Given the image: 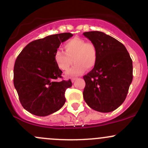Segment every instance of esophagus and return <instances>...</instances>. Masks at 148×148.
Masks as SVG:
<instances>
[{
    "mask_svg": "<svg viewBox=\"0 0 148 148\" xmlns=\"http://www.w3.org/2000/svg\"><path fill=\"white\" fill-rule=\"evenodd\" d=\"M77 77H73V78L71 79V81H72V82H74L75 80H77Z\"/></svg>",
    "mask_w": 148,
    "mask_h": 148,
    "instance_id": "obj_1",
    "label": "esophagus"
}]
</instances>
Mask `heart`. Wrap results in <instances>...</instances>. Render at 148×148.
I'll return each mask as SVG.
<instances>
[{
    "mask_svg": "<svg viewBox=\"0 0 148 148\" xmlns=\"http://www.w3.org/2000/svg\"><path fill=\"white\" fill-rule=\"evenodd\" d=\"M63 47L65 52L57 51L54 54V59L58 68L63 71L69 69L74 62L73 67L66 73L68 76L78 75L86 68L90 69L96 64L97 50L93 43L86 42L80 38H74L66 42Z\"/></svg>",
    "mask_w": 148,
    "mask_h": 148,
    "instance_id": "heart-1",
    "label": "heart"
}]
</instances>
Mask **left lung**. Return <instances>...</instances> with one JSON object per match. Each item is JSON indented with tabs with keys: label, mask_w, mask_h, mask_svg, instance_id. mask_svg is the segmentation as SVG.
Here are the masks:
<instances>
[{
	"label": "left lung",
	"mask_w": 148,
	"mask_h": 148,
	"mask_svg": "<svg viewBox=\"0 0 148 148\" xmlns=\"http://www.w3.org/2000/svg\"><path fill=\"white\" fill-rule=\"evenodd\" d=\"M83 35L97 50L95 67L83 76V98L90 108L99 112H111L125 99L133 80V61L123 44L98 31Z\"/></svg>",
	"instance_id": "1"
}]
</instances>
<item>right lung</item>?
<instances>
[{
	"label": "right lung",
	"mask_w": 148,
	"mask_h": 148,
	"mask_svg": "<svg viewBox=\"0 0 148 148\" xmlns=\"http://www.w3.org/2000/svg\"><path fill=\"white\" fill-rule=\"evenodd\" d=\"M73 36L61 33L29 43L17 56L14 66V86L24 109L34 115L46 116L64 105L71 80L61 78L54 54L60 44Z\"/></svg>",
	"instance_id": "1"
}]
</instances>
